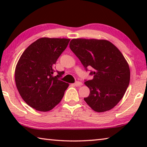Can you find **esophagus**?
Wrapping results in <instances>:
<instances>
[{
	"instance_id": "esophagus-1",
	"label": "esophagus",
	"mask_w": 147,
	"mask_h": 147,
	"mask_svg": "<svg viewBox=\"0 0 147 147\" xmlns=\"http://www.w3.org/2000/svg\"><path fill=\"white\" fill-rule=\"evenodd\" d=\"M82 85H83V84L81 82H76L74 83V86H76V87L81 86H82Z\"/></svg>"
}]
</instances>
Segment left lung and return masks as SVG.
Masks as SVG:
<instances>
[{"instance_id":"left-lung-1","label":"left lung","mask_w":147,"mask_h":147,"mask_svg":"<svg viewBox=\"0 0 147 147\" xmlns=\"http://www.w3.org/2000/svg\"><path fill=\"white\" fill-rule=\"evenodd\" d=\"M69 47L86 71L93 69L90 73L93 78L84 82L90 90L86 102L96 112L113 108L130 83V68L123 54L105 39H73Z\"/></svg>"}]
</instances>
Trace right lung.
<instances>
[{
  "label": "right lung",
  "mask_w": 147,
  "mask_h": 147,
  "mask_svg": "<svg viewBox=\"0 0 147 147\" xmlns=\"http://www.w3.org/2000/svg\"><path fill=\"white\" fill-rule=\"evenodd\" d=\"M69 39L42 38L27 47L15 71L20 95L32 108L49 111L61 100L69 84L59 80L62 72L53 76L57 59L67 47Z\"/></svg>",
  "instance_id": "right-lung-1"
}]
</instances>
